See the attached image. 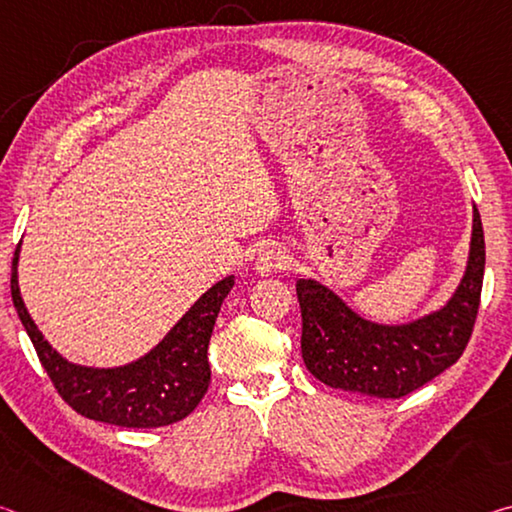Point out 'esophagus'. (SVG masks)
Wrapping results in <instances>:
<instances>
[{"mask_svg":"<svg viewBox=\"0 0 512 512\" xmlns=\"http://www.w3.org/2000/svg\"><path fill=\"white\" fill-rule=\"evenodd\" d=\"M287 268H289V255H287V250L280 248V246L264 248L262 255H259L257 262H255V273L259 277L275 275L280 271H287Z\"/></svg>","mask_w":512,"mask_h":512,"instance_id":"obj_1","label":"esophagus"}]
</instances>
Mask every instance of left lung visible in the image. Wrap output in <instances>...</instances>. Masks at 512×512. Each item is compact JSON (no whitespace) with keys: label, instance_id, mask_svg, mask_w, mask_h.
I'll return each mask as SVG.
<instances>
[{"label":"left lung","instance_id":"1","mask_svg":"<svg viewBox=\"0 0 512 512\" xmlns=\"http://www.w3.org/2000/svg\"><path fill=\"white\" fill-rule=\"evenodd\" d=\"M485 268V241L474 207L465 273L443 307L409 323H375L314 277L296 284L302 311V359L318 381L397 400L454 366L472 336Z\"/></svg>","mask_w":512,"mask_h":512}]
</instances>
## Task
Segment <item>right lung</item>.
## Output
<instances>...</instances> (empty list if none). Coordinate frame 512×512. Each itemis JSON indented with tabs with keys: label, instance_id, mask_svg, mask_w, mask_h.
<instances>
[{
	"label": "right lung",
	"instance_id": "1",
	"mask_svg": "<svg viewBox=\"0 0 512 512\" xmlns=\"http://www.w3.org/2000/svg\"><path fill=\"white\" fill-rule=\"evenodd\" d=\"M20 248L22 241L17 244L11 271L13 305L38 352L42 368L54 381L58 395L76 413L117 427L153 429L183 420L196 409L212 377L207 345L223 300L235 287V275L223 277L207 289L162 336V341L140 359L112 368L81 366L51 348L24 305L17 282Z\"/></svg>",
	"mask_w": 512,
	"mask_h": 512
}]
</instances>
